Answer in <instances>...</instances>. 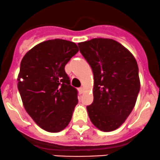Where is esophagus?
<instances>
[{"label": "esophagus", "mask_w": 160, "mask_h": 160, "mask_svg": "<svg viewBox=\"0 0 160 160\" xmlns=\"http://www.w3.org/2000/svg\"><path fill=\"white\" fill-rule=\"evenodd\" d=\"M85 91V89H84V88H78V92H79V94H82Z\"/></svg>", "instance_id": "34e87169"}]
</instances>
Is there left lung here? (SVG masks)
Returning <instances> with one entry per match:
<instances>
[{"label": "left lung", "mask_w": 160, "mask_h": 160, "mask_svg": "<svg viewBox=\"0 0 160 160\" xmlns=\"http://www.w3.org/2000/svg\"><path fill=\"white\" fill-rule=\"evenodd\" d=\"M78 45L94 75V100L87 106L90 120L101 131H114L132 111L140 89L136 58L113 39L93 38Z\"/></svg>", "instance_id": "8db88e82"}]
</instances>
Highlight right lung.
Returning <instances> with one entry per match:
<instances>
[{"label": "right lung", "instance_id": "1", "mask_svg": "<svg viewBox=\"0 0 160 160\" xmlns=\"http://www.w3.org/2000/svg\"><path fill=\"white\" fill-rule=\"evenodd\" d=\"M78 52L75 43L56 38L35 45L21 60L18 88L23 105L36 124L49 132L65 129L78 104L77 90L65 71Z\"/></svg>", "mask_w": 160, "mask_h": 160}]
</instances>
